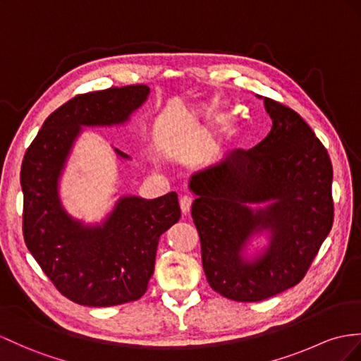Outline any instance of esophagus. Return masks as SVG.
I'll list each match as a JSON object with an SVG mask.
<instances>
[{
    "mask_svg": "<svg viewBox=\"0 0 361 361\" xmlns=\"http://www.w3.org/2000/svg\"><path fill=\"white\" fill-rule=\"evenodd\" d=\"M191 205H192V199L190 196H183L180 199V211H182L183 216H188L190 214Z\"/></svg>",
    "mask_w": 361,
    "mask_h": 361,
    "instance_id": "obj_1",
    "label": "esophagus"
}]
</instances>
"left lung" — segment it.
Wrapping results in <instances>:
<instances>
[{
    "label": "left lung",
    "mask_w": 361,
    "mask_h": 361,
    "mask_svg": "<svg viewBox=\"0 0 361 361\" xmlns=\"http://www.w3.org/2000/svg\"><path fill=\"white\" fill-rule=\"evenodd\" d=\"M268 136L248 152L191 176V216L209 286L235 302H260L305 277L334 221L332 165L298 114L263 98ZM265 247H247L254 236Z\"/></svg>",
    "instance_id": "left-lung-1"
}]
</instances>
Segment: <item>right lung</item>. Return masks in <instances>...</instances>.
<instances>
[{
  "label": "right lung",
  "instance_id": "obj_1",
  "mask_svg": "<svg viewBox=\"0 0 361 361\" xmlns=\"http://www.w3.org/2000/svg\"><path fill=\"white\" fill-rule=\"evenodd\" d=\"M148 94L150 87L137 84L75 96L44 121L25 152V245L58 291L78 305L114 306L142 297L159 237L180 219L174 191L156 199L121 196L99 224L73 217L61 199V179L82 127L124 126Z\"/></svg>",
  "mask_w": 361,
  "mask_h": 361
}]
</instances>
